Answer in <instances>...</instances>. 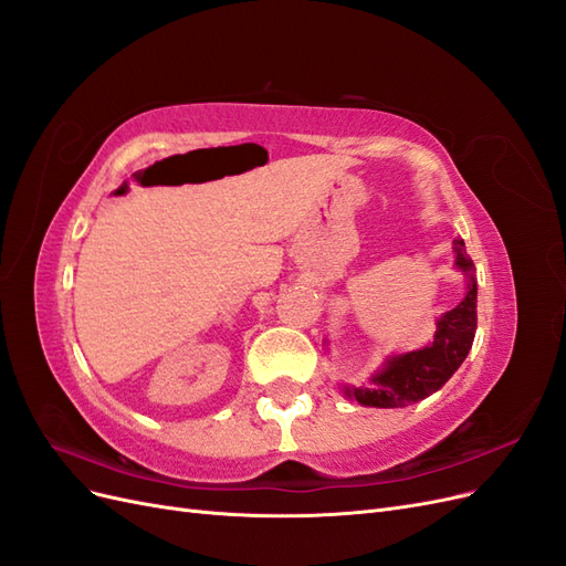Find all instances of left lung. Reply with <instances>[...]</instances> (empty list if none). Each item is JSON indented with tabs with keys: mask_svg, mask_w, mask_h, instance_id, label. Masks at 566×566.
Instances as JSON below:
<instances>
[{
	"mask_svg": "<svg viewBox=\"0 0 566 566\" xmlns=\"http://www.w3.org/2000/svg\"><path fill=\"white\" fill-rule=\"evenodd\" d=\"M453 252L455 266L465 271L470 281L465 300L439 318L432 345L389 356L385 368L375 373L368 385L352 389L345 387L349 399L375 408H403L441 389L465 361L476 333V279L462 238L453 241Z\"/></svg>",
	"mask_w": 566,
	"mask_h": 566,
	"instance_id": "obj_1",
	"label": "left lung"
}]
</instances>
